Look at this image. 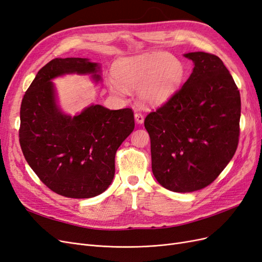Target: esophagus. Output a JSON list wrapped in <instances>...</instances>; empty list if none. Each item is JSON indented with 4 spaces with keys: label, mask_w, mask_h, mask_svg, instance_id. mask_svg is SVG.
I'll use <instances>...</instances> for the list:
<instances>
[{
    "label": "esophagus",
    "mask_w": 262,
    "mask_h": 262,
    "mask_svg": "<svg viewBox=\"0 0 262 262\" xmlns=\"http://www.w3.org/2000/svg\"><path fill=\"white\" fill-rule=\"evenodd\" d=\"M134 118H136V121L137 123H143L144 121V116L142 115L141 113H136V115H134Z\"/></svg>",
    "instance_id": "esophagus-1"
}]
</instances>
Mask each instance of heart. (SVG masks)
<instances>
[{
  "instance_id": "1",
  "label": "heart",
  "mask_w": 262,
  "mask_h": 262,
  "mask_svg": "<svg viewBox=\"0 0 262 262\" xmlns=\"http://www.w3.org/2000/svg\"><path fill=\"white\" fill-rule=\"evenodd\" d=\"M115 76L126 89L142 87L141 97L152 105H161L169 99L185 78L181 61L169 53H155L125 58L116 63ZM113 90L120 91L114 83Z\"/></svg>"
}]
</instances>
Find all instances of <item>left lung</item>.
<instances>
[{
  "mask_svg": "<svg viewBox=\"0 0 262 262\" xmlns=\"http://www.w3.org/2000/svg\"><path fill=\"white\" fill-rule=\"evenodd\" d=\"M185 57L194 63L191 75L144 120L153 175L175 192L212 184L239 141L241 94L223 61L201 51Z\"/></svg>",
  "mask_w": 262,
  "mask_h": 262,
  "instance_id": "1",
  "label": "left lung"
}]
</instances>
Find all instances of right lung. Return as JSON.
<instances>
[{"mask_svg":"<svg viewBox=\"0 0 262 262\" xmlns=\"http://www.w3.org/2000/svg\"><path fill=\"white\" fill-rule=\"evenodd\" d=\"M97 63L83 58H55L38 71L20 105L19 144L28 165L53 192L86 199L102 193L115 176V156L134 129L132 109L92 105L74 117L55 100L52 78L92 74Z\"/></svg>","mask_w":262,"mask_h":262,"instance_id":"right-lung-1","label":"right lung"}]
</instances>
